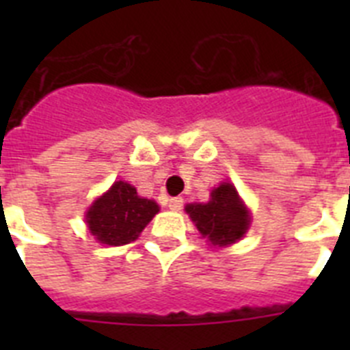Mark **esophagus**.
<instances>
[{
  "label": "esophagus",
  "mask_w": 350,
  "mask_h": 350,
  "mask_svg": "<svg viewBox=\"0 0 350 350\" xmlns=\"http://www.w3.org/2000/svg\"><path fill=\"white\" fill-rule=\"evenodd\" d=\"M168 205L172 210H180L182 206H184V200H182V198H172Z\"/></svg>",
  "instance_id": "34e87169"
}]
</instances>
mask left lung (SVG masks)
Wrapping results in <instances>:
<instances>
[{
    "label": "left lung",
    "mask_w": 350,
    "mask_h": 350,
    "mask_svg": "<svg viewBox=\"0 0 350 350\" xmlns=\"http://www.w3.org/2000/svg\"><path fill=\"white\" fill-rule=\"evenodd\" d=\"M210 196L212 200L208 203H191L185 206V212L189 213L198 231L213 245L234 243L249 228V212L228 182L215 187Z\"/></svg>",
    "instance_id": "left-lung-1"
}]
</instances>
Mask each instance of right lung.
Returning <instances> with one entry per match:
<instances>
[{
	"label": "right lung",
	"mask_w": 350,
	"mask_h": 350,
	"mask_svg": "<svg viewBox=\"0 0 350 350\" xmlns=\"http://www.w3.org/2000/svg\"><path fill=\"white\" fill-rule=\"evenodd\" d=\"M157 212L156 202L140 198L133 185L119 180L89 208L88 224L101 243L124 245L137 240Z\"/></svg>",
	"instance_id": "obj_1"
}]
</instances>
